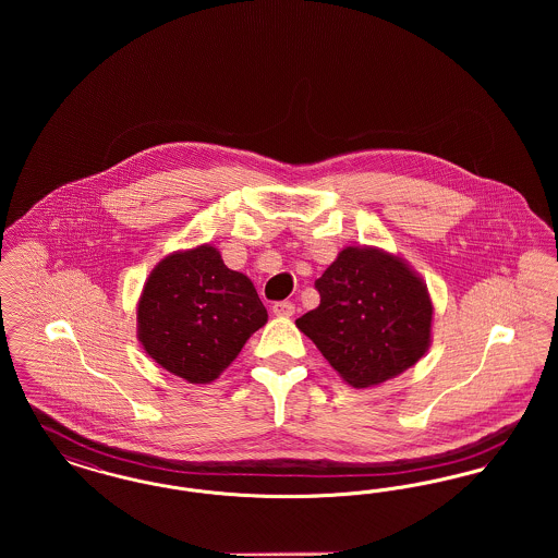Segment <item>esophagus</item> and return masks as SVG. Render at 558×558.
I'll use <instances>...</instances> for the list:
<instances>
[{
    "label": "esophagus",
    "mask_w": 558,
    "mask_h": 558,
    "mask_svg": "<svg viewBox=\"0 0 558 558\" xmlns=\"http://www.w3.org/2000/svg\"><path fill=\"white\" fill-rule=\"evenodd\" d=\"M271 312L274 316H280V318H291L294 314V303L292 301H276L271 305Z\"/></svg>",
    "instance_id": "obj_1"
}]
</instances>
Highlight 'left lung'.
Segmentation results:
<instances>
[{"instance_id": "left-lung-1", "label": "left lung", "mask_w": 558, "mask_h": 558, "mask_svg": "<svg viewBox=\"0 0 558 558\" xmlns=\"http://www.w3.org/2000/svg\"><path fill=\"white\" fill-rule=\"evenodd\" d=\"M314 287L319 305L296 326L349 385H378L423 357L433 305L425 284L398 257L349 246Z\"/></svg>"}]
</instances>
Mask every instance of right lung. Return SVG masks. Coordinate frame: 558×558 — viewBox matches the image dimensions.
<instances>
[{
  "mask_svg": "<svg viewBox=\"0 0 558 558\" xmlns=\"http://www.w3.org/2000/svg\"><path fill=\"white\" fill-rule=\"evenodd\" d=\"M266 322L253 282L226 267L213 246L162 259L137 305L146 353L187 383H211Z\"/></svg>",
  "mask_w": 558,
  "mask_h": 558,
  "instance_id": "right-lung-1",
  "label": "right lung"
}]
</instances>
